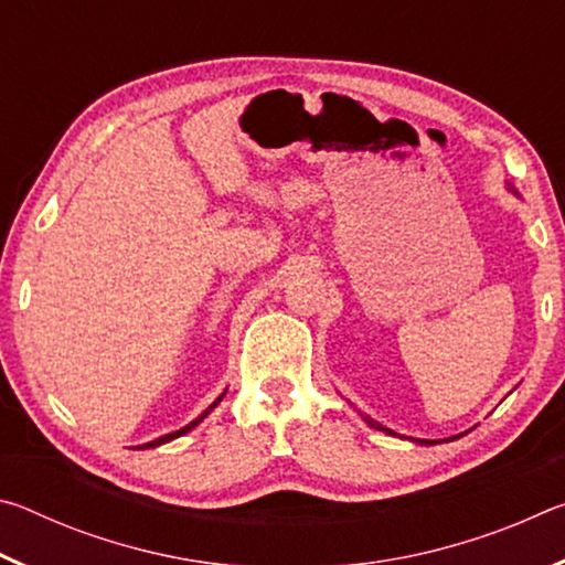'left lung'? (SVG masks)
I'll return each mask as SVG.
<instances>
[{
    "label": "left lung",
    "mask_w": 565,
    "mask_h": 565,
    "mask_svg": "<svg viewBox=\"0 0 565 565\" xmlns=\"http://www.w3.org/2000/svg\"><path fill=\"white\" fill-rule=\"evenodd\" d=\"M509 191H513V194L515 196H519V191H515L511 184H509ZM361 418L363 420H366V424L371 426V428H379V431H384V434H388V436H398L396 431H391V428H386V426H381L379 424V420H374V418H371V416H366V414H361ZM463 434H468V431H463ZM463 434H458V436H451V438H444V441H454V438H461ZM398 438H406V436H398ZM411 441H414V444H418V446H436V444H444V441H436V438H434V441H431V438H411Z\"/></svg>",
    "instance_id": "obj_1"
}]
</instances>
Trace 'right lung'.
Returning a JSON list of instances; mask_svg holds the SVG:
<instances>
[{
	"mask_svg": "<svg viewBox=\"0 0 565 565\" xmlns=\"http://www.w3.org/2000/svg\"><path fill=\"white\" fill-rule=\"evenodd\" d=\"M226 396V388H224V394L222 396H218L216 401H214V404L212 406H209L206 411H204V414L202 416H196L194 420H191V424H186L184 428H179V431H171V434H167V436H159V438H154V441H149V444H145V448H157V446H161V444H169V441H174V438H179V436H184V434H189L191 431V428H196L199 424H202V420L209 416V414H212V411L218 406V404H222V398Z\"/></svg>",
	"mask_w": 565,
	"mask_h": 565,
	"instance_id": "1",
	"label": "right lung"
}]
</instances>
